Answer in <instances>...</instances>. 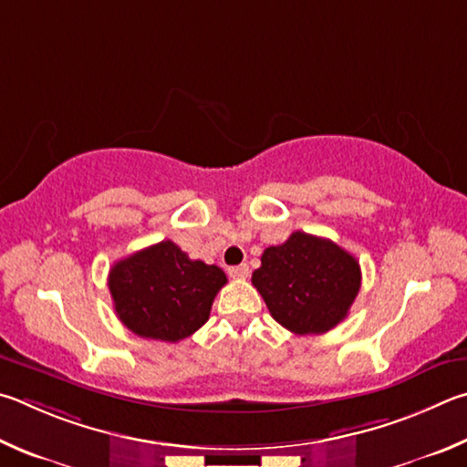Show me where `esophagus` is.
<instances>
[{
	"instance_id": "esophagus-1",
	"label": "esophagus",
	"mask_w": 467,
	"mask_h": 467,
	"mask_svg": "<svg viewBox=\"0 0 467 467\" xmlns=\"http://www.w3.org/2000/svg\"><path fill=\"white\" fill-rule=\"evenodd\" d=\"M227 275L232 276V279H238V281H242V279H248V275H250V268H248V265H240V266H229V268H227Z\"/></svg>"
}]
</instances>
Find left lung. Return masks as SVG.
I'll list each match as a JSON object with an SVG mask.
<instances>
[{"label":"left lung","mask_w":467,"mask_h":467,"mask_svg":"<svg viewBox=\"0 0 467 467\" xmlns=\"http://www.w3.org/2000/svg\"><path fill=\"white\" fill-rule=\"evenodd\" d=\"M252 285L283 328L324 334L348 316L358 289L361 266L332 240L293 232L281 246L263 252Z\"/></svg>","instance_id":"8db88e82"}]
</instances>
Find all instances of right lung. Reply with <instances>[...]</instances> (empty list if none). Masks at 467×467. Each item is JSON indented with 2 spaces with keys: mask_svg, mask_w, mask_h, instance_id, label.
Here are the masks:
<instances>
[{
  "mask_svg": "<svg viewBox=\"0 0 467 467\" xmlns=\"http://www.w3.org/2000/svg\"><path fill=\"white\" fill-rule=\"evenodd\" d=\"M225 283L219 266L191 260L171 240L119 260L109 275L119 320L137 337L163 342L184 340L199 330Z\"/></svg>",
  "mask_w": 467,
  "mask_h": 467,
  "instance_id": "right-lung-1",
  "label": "right lung"
}]
</instances>
